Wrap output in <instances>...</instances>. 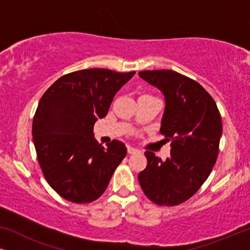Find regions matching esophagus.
<instances>
[{"label": "esophagus", "mask_w": 250, "mask_h": 250, "mask_svg": "<svg viewBox=\"0 0 250 250\" xmlns=\"http://www.w3.org/2000/svg\"><path fill=\"white\" fill-rule=\"evenodd\" d=\"M127 152L131 153V155H133V153L139 152V150L135 149V148H133V146H127Z\"/></svg>", "instance_id": "34e87169"}]
</instances>
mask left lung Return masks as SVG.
Returning <instances> with one entry per match:
<instances>
[{
    "label": "left lung",
    "instance_id": "obj_1",
    "mask_svg": "<svg viewBox=\"0 0 250 250\" xmlns=\"http://www.w3.org/2000/svg\"><path fill=\"white\" fill-rule=\"evenodd\" d=\"M164 93L165 114L160 133L170 141L165 162L151 151L145 170L139 173L143 192L159 206H176L199 190L213 169L220 151L222 119L210 94L198 83L176 71L139 73Z\"/></svg>",
    "mask_w": 250,
    "mask_h": 250
}]
</instances>
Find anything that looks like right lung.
<instances>
[{"label":"right lung","instance_id":"right-lung-1","mask_svg":"<svg viewBox=\"0 0 250 250\" xmlns=\"http://www.w3.org/2000/svg\"><path fill=\"white\" fill-rule=\"evenodd\" d=\"M134 74L102 68L73 71L41 98L32 128L37 160L46 182L66 200H97L125 158L124 143L112 140L104 149L94 139L93 126Z\"/></svg>","mask_w":250,"mask_h":250}]
</instances>
